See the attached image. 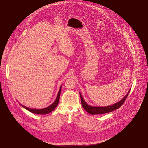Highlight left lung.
Listing matches in <instances>:
<instances>
[{
  "label": "left lung",
  "mask_w": 148,
  "mask_h": 148,
  "mask_svg": "<svg viewBox=\"0 0 148 148\" xmlns=\"http://www.w3.org/2000/svg\"><path fill=\"white\" fill-rule=\"evenodd\" d=\"M130 92V90L128 91L127 94H126V95L124 97V98L122 99H121L119 102H118L117 103H115V104L108 107H91L85 102V101H84V99H83L80 92H79V94H80L82 106L84 108V109L90 114L95 115V114H102L108 113L120 108L122 106V105L124 103L126 98H127V97L128 96Z\"/></svg>",
  "instance_id": "obj_1"
}]
</instances>
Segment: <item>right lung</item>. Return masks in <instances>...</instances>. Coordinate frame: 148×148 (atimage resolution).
<instances>
[{
  "instance_id": "1",
  "label": "right lung",
  "mask_w": 148,
  "mask_h": 148,
  "mask_svg": "<svg viewBox=\"0 0 148 148\" xmlns=\"http://www.w3.org/2000/svg\"><path fill=\"white\" fill-rule=\"evenodd\" d=\"M61 86L60 87V90L58 91V95L57 96V98L55 100V101L51 104L50 105V106H49L48 107L46 108H43V109H40V110H36V109H32V108H29L28 107H26L24 105L20 104V105L22 107H23V108H25V109H26L27 110H28L29 111L33 113V114H42V115H45V114H47L50 112H51V111H53L57 106V105L58 103L59 102V99H60V93H61Z\"/></svg>"
}]
</instances>
